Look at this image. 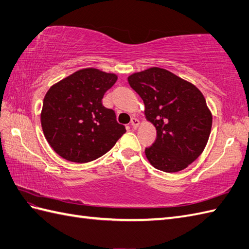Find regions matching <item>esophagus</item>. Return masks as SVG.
Here are the masks:
<instances>
[{
	"label": "esophagus",
	"instance_id": "esophagus-1",
	"mask_svg": "<svg viewBox=\"0 0 249 249\" xmlns=\"http://www.w3.org/2000/svg\"><path fill=\"white\" fill-rule=\"evenodd\" d=\"M139 124H141V123H139L138 119L132 118V120H131V125H132L133 129H137L138 126H139Z\"/></svg>",
	"mask_w": 249,
	"mask_h": 249
}]
</instances>
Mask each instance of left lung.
Masks as SVG:
<instances>
[{
  "instance_id": "obj_1",
  "label": "left lung",
  "mask_w": 249,
  "mask_h": 249,
  "mask_svg": "<svg viewBox=\"0 0 249 249\" xmlns=\"http://www.w3.org/2000/svg\"><path fill=\"white\" fill-rule=\"evenodd\" d=\"M144 104V117L156 129V141L144 154L154 168L178 172L202 154L208 142L212 114L195 84L161 68L128 77Z\"/></svg>"
}]
</instances>
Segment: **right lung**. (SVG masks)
I'll use <instances>...</instances> for the list:
<instances>
[{"label": "right lung", "instance_id": "obj_1", "mask_svg": "<svg viewBox=\"0 0 249 249\" xmlns=\"http://www.w3.org/2000/svg\"><path fill=\"white\" fill-rule=\"evenodd\" d=\"M117 75L98 69L79 70L53 84L45 94L41 125L58 155L72 162H89L110 151L125 133L102 98Z\"/></svg>", "mask_w": 249, "mask_h": 249}]
</instances>
